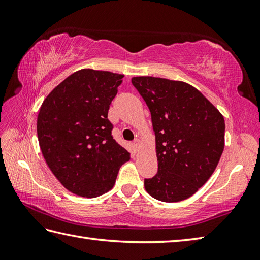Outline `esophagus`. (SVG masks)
I'll return each mask as SVG.
<instances>
[{"label": "esophagus", "instance_id": "esophagus-1", "mask_svg": "<svg viewBox=\"0 0 260 260\" xmlns=\"http://www.w3.org/2000/svg\"><path fill=\"white\" fill-rule=\"evenodd\" d=\"M140 144H141V141L139 139H135L134 140V146H135V148H139Z\"/></svg>", "mask_w": 260, "mask_h": 260}]
</instances>
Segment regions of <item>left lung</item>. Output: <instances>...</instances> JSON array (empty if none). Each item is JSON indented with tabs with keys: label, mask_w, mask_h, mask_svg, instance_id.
I'll use <instances>...</instances> for the list:
<instances>
[{
	"label": "left lung",
	"mask_w": 260,
	"mask_h": 260,
	"mask_svg": "<svg viewBox=\"0 0 260 260\" xmlns=\"http://www.w3.org/2000/svg\"><path fill=\"white\" fill-rule=\"evenodd\" d=\"M132 84L151 112L157 173L145 179L156 200L179 202L206 183L224 148V119L194 87L156 77H134Z\"/></svg>",
	"instance_id": "8db88e82"
}]
</instances>
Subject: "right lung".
I'll return each mask as SVG.
<instances>
[{
  "mask_svg": "<svg viewBox=\"0 0 260 260\" xmlns=\"http://www.w3.org/2000/svg\"><path fill=\"white\" fill-rule=\"evenodd\" d=\"M123 75L81 69L43 101L37 119L39 145L49 169L74 194L96 198L115 184L129 153L113 139L109 105Z\"/></svg>",
  "mask_w": 260,
  "mask_h": 260,
  "instance_id": "add662e5",
  "label": "right lung"
}]
</instances>
